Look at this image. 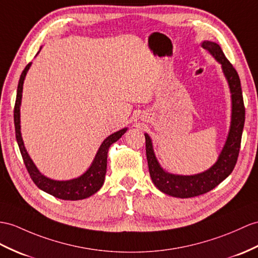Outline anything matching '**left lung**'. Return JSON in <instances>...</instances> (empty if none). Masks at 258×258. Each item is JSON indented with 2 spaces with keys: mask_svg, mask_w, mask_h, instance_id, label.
<instances>
[{
  "mask_svg": "<svg viewBox=\"0 0 258 258\" xmlns=\"http://www.w3.org/2000/svg\"><path fill=\"white\" fill-rule=\"evenodd\" d=\"M203 47L221 63L227 78L232 97V121L228 140L217 163L208 171L191 176H181L164 172L156 160L150 137H146V151L150 176L154 185L166 195L178 198H191L210 191L227 178L234 169L240 153L242 133L245 121V107L241 81L234 67L224 55L222 49L216 42L204 41Z\"/></svg>",
  "mask_w": 258,
  "mask_h": 258,
  "instance_id": "8db88e82",
  "label": "left lung"
}]
</instances>
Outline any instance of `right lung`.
<instances>
[{"label": "right lung", "instance_id": "obj_1", "mask_svg": "<svg viewBox=\"0 0 258 258\" xmlns=\"http://www.w3.org/2000/svg\"><path fill=\"white\" fill-rule=\"evenodd\" d=\"M30 67V63L26 66L24 71L21 74L20 82H18L17 86V95L14 106V124H15V134H16V140L20 147V151L22 154V158L24 161V164L26 166L27 171L29 173L30 178L33 179L34 183L37 187L40 188L41 190L46 191L53 197L63 200H80L92 196L100 189L103 186L105 174H106V167H107V153L108 149L112 143L116 142L118 139H120L121 136L127 131V129L119 130L117 133L110 135L107 139H105L99 147L98 152L94 159L91 167L82 175V176L74 178L71 180L66 181H59L47 178L37 169L35 164L29 158L26 149L24 147V142L21 135V124H20V106L22 100V92H23V84L24 79L26 77V73Z\"/></svg>", "mask_w": 258, "mask_h": 258}]
</instances>
